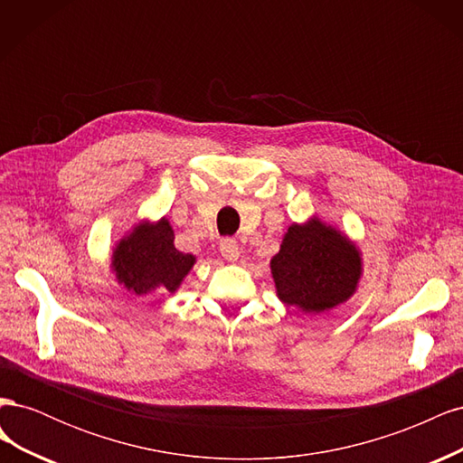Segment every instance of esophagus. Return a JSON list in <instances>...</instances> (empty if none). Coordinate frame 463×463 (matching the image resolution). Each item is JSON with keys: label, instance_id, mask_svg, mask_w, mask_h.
Masks as SVG:
<instances>
[{"label": "esophagus", "instance_id": "obj_1", "mask_svg": "<svg viewBox=\"0 0 463 463\" xmlns=\"http://www.w3.org/2000/svg\"><path fill=\"white\" fill-rule=\"evenodd\" d=\"M220 250L228 260H237V257H240V245L232 237H226V240L220 241Z\"/></svg>", "mask_w": 463, "mask_h": 463}]
</instances>
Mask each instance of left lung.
I'll list each match as a JSON object with an SVG mask.
<instances>
[{"mask_svg":"<svg viewBox=\"0 0 463 463\" xmlns=\"http://www.w3.org/2000/svg\"><path fill=\"white\" fill-rule=\"evenodd\" d=\"M270 269L279 299L305 313H320L354 296L361 257L345 235L313 218L288 230Z\"/></svg>","mask_w":463,"mask_h":463,"instance_id":"1","label":"left lung"}]
</instances>
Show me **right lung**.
Wrapping results in <instances>:
<instances>
[{
  "label": "right lung",
  "mask_w": 463,
  "mask_h": 463,
  "mask_svg": "<svg viewBox=\"0 0 463 463\" xmlns=\"http://www.w3.org/2000/svg\"><path fill=\"white\" fill-rule=\"evenodd\" d=\"M118 282L137 296L148 291H175L194 264V257L174 245V230L162 218L158 223H141L119 241L111 257Z\"/></svg>",
  "instance_id": "1"
}]
</instances>
